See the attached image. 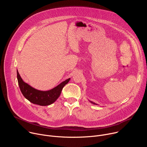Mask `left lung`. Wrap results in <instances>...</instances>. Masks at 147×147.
Here are the masks:
<instances>
[{
  "label": "left lung",
  "instance_id": "1",
  "mask_svg": "<svg viewBox=\"0 0 147 147\" xmlns=\"http://www.w3.org/2000/svg\"><path fill=\"white\" fill-rule=\"evenodd\" d=\"M91 102V103H93V104H94V105H97L96 103H94V102H92V101H90Z\"/></svg>",
  "mask_w": 147,
  "mask_h": 147
}]
</instances>
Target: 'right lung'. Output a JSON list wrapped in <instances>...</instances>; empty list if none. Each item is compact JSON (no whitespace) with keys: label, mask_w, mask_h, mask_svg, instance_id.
<instances>
[{"label":"right lung","mask_w":147,"mask_h":147,"mask_svg":"<svg viewBox=\"0 0 147 147\" xmlns=\"http://www.w3.org/2000/svg\"><path fill=\"white\" fill-rule=\"evenodd\" d=\"M17 76L20 89L24 96L31 103L40 106H48L55 102L59 97L63 88L70 80L68 78L53 89L43 91L36 90L25 82L20 77L18 70Z\"/></svg>","instance_id":"add662e5"}]
</instances>
